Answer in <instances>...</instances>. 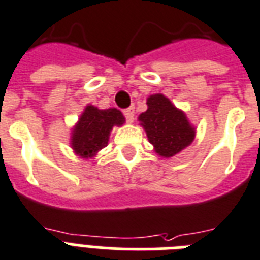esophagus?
<instances>
[{
    "instance_id": "esophagus-1",
    "label": "esophagus",
    "mask_w": 260,
    "mask_h": 260,
    "mask_svg": "<svg viewBox=\"0 0 260 260\" xmlns=\"http://www.w3.org/2000/svg\"><path fill=\"white\" fill-rule=\"evenodd\" d=\"M134 106H132V107H128V109H126L123 111L124 117H126V120H127L128 123H132L133 120H134Z\"/></svg>"
}]
</instances>
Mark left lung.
Here are the masks:
<instances>
[{
	"label": "left lung",
	"mask_w": 260,
	"mask_h": 260,
	"mask_svg": "<svg viewBox=\"0 0 260 260\" xmlns=\"http://www.w3.org/2000/svg\"><path fill=\"white\" fill-rule=\"evenodd\" d=\"M147 110L138 117L154 151L170 158L188 147L194 140L196 128L189 123L185 113L178 110L162 94L150 95Z\"/></svg>",
	"instance_id": "obj_1"
}]
</instances>
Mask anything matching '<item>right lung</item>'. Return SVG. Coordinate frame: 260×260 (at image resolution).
<instances>
[{
	"label": "right lung",
	"mask_w": 260,
	"mask_h": 260,
	"mask_svg": "<svg viewBox=\"0 0 260 260\" xmlns=\"http://www.w3.org/2000/svg\"><path fill=\"white\" fill-rule=\"evenodd\" d=\"M124 123L123 114L117 109L99 110L92 105L79 118L71 133V147L82 158H92L99 150L107 146L114 126Z\"/></svg>",
	"instance_id": "obj_1"
}]
</instances>
